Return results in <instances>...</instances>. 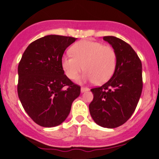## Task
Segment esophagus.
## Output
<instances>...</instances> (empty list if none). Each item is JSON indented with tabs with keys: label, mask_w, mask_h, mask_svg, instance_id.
I'll list each match as a JSON object with an SVG mask.
<instances>
[{
	"label": "esophagus",
	"mask_w": 159,
	"mask_h": 159,
	"mask_svg": "<svg viewBox=\"0 0 159 159\" xmlns=\"http://www.w3.org/2000/svg\"><path fill=\"white\" fill-rule=\"evenodd\" d=\"M89 89H88V88H86V87H81V92H85V91H89Z\"/></svg>",
	"instance_id": "1"
}]
</instances>
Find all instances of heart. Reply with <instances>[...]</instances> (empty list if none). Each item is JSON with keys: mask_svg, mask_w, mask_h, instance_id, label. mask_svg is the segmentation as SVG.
I'll use <instances>...</instances> for the list:
<instances>
[{"mask_svg": "<svg viewBox=\"0 0 159 159\" xmlns=\"http://www.w3.org/2000/svg\"><path fill=\"white\" fill-rule=\"evenodd\" d=\"M70 55L61 59V67L68 78L75 80L81 70H86L81 81H94L97 84L107 82L116 68V54L110 46L97 41L83 40L70 48Z\"/></svg>", "mask_w": 159, "mask_h": 159, "instance_id": "obj_1", "label": "heart"}]
</instances>
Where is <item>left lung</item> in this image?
Here are the masks:
<instances>
[{
	"instance_id": "1",
	"label": "left lung",
	"mask_w": 159,
	"mask_h": 159,
	"mask_svg": "<svg viewBox=\"0 0 159 159\" xmlns=\"http://www.w3.org/2000/svg\"><path fill=\"white\" fill-rule=\"evenodd\" d=\"M116 54V68L108 82L91 90L94 94L89 111L94 122L114 129L129 119L142 91V65L132 48L120 38L105 36Z\"/></svg>"
}]
</instances>
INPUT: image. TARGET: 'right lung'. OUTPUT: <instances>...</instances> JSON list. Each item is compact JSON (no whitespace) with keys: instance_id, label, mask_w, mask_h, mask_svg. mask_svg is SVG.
<instances>
[{"instance_id":"right-lung-1","label":"right lung","mask_w":159,"mask_h":159,"mask_svg":"<svg viewBox=\"0 0 159 159\" xmlns=\"http://www.w3.org/2000/svg\"><path fill=\"white\" fill-rule=\"evenodd\" d=\"M77 38L51 34L28 45L18 65L17 94L32 120L45 128L65 121L81 88L65 75L64 52Z\"/></svg>"}]
</instances>
